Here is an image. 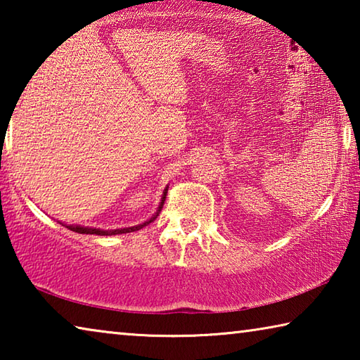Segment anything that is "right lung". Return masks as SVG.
Instances as JSON below:
<instances>
[{"mask_svg":"<svg viewBox=\"0 0 360 360\" xmlns=\"http://www.w3.org/2000/svg\"><path fill=\"white\" fill-rule=\"evenodd\" d=\"M167 192H168V186H167L165 188H163V193H162L160 203H158V206H157V211L154 212V214H152V216L148 219V221H144V222L138 224V225H133V227L115 229V230H103V229H96V227H84V225H77V224H75V225H71V224H63V222H58V224L65 225L66 229H70L71 231H76V233H85V235H100V236H111V235H120V233H130V231H136V230H139V229L146 227V225H148V224H150V222H154V221H155L157 216H158V212H160V211H162V208H163V203H165Z\"/></svg>","mask_w":360,"mask_h":360,"instance_id":"add662e5","label":"right lung"}]
</instances>
